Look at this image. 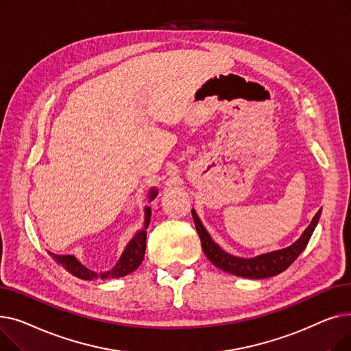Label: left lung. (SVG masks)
Wrapping results in <instances>:
<instances>
[{
  "label": "left lung",
  "mask_w": 351,
  "mask_h": 351,
  "mask_svg": "<svg viewBox=\"0 0 351 351\" xmlns=\"http://www.w3.org/2000/svg\"><path fill=\"white\" fill-rule=\"evenodd\" d=\"M322 215V209L316 213V216L313 217L311 223L307 226L304 233L300 236L298 242H294L291 246L280 250H274L266 254L256 256L253 259H243V257H236L225 250L220 249L209 236L204 225L200 223V220L195 210L192 209V216L195 220V226L200 237V243L202 249H204L205 254L208 259L219 269H222L223 271L241 276V278H247V279H266L271 278V276H276L286 270L294 261L298 259L299 254L306 249L310 237L313 234V230H315L319 217Z\"/></svg>",
  "instance_id": "left-lung-1"
}]
</instances>
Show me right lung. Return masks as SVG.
<instances>
[{
  "label": "right lung",
  "mask_w": 351,
  "mask_h": 351,
  "mask_svg": "<svg viewBox=\"0 0 351 351\" xmlns=\"http://www.w3.org/2000/svg\"><path fill=\"white\" fill-rule=\"evenodd\" d=\"M156 195H158V192L155 189H152V192L149 193V199L152 200ZM149 220H151V209L146 208L145 209V229L147 228V225H149ZM145 229L139 230L135 234V237L128 243L126 249L123 250L117 266L106 273L97 274L94 271H90L86 267H84L75 259V257L69 256V254H65V256L53 254V253H49V254L52 256V259L55 262L61 265L62 267H65L71 274L77 276V278L84 279V280H92V279L106 280V279H114V278H122V276H126L129 273H132L135 269H138L143 261L145 247H146V230Z\"/></svg>",
  "instance_id": "1"
}]
</instances>
